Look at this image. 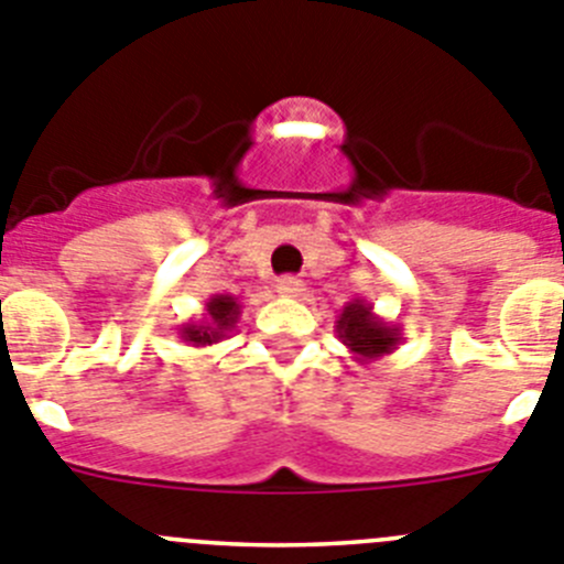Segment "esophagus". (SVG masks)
I'll return each instance as SVG.
<instances>
[{"instance_id":"34e87169","label":"esophagus","mask_w":564,"mask_h":564,"mask_svg":"<svg viewBox=\"0 0 564 564\" xmlns=\"http://www.w3.org/2000/svg\"><path fill=\"white\" fill-rule=\"evenodd\" d=\"M276 293H282V296H288V299H296L304 293V282L299 276H279Z\"/></svg>"}]
</instances>
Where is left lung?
<instances>
[{"label":"left lung","mask_w":564,"mask_h":564,"mask_svg":"<svg viewBox=\"0 0 564 564\" xmlns=\"http://www.w3.org/2000/svg\"><path fill=\"white\" fill-rule=\"evenodd\" d=\"M335 333L360 364L391 355L402 344V329L397 324L383 322L375 307L360 296L344 304L338 322H335Z\"/></svg>","instance_id":"8db88e82"}]
</instances>
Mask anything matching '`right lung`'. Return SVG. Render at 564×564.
Here are the masks:
<instances>
[{
    "label": "right lung",
    "mask_w": 564,
    "mask_h": 564,
    "mask_svg": "<svg viewBox=\"0 0 564 564\" xmlns=\"http://www.w3.org/2000/svg\"><path fill=\"white\" fill-rule=\"evenodd\" d=\"M242 304L231 293H215L206 299L204 316L198 322H187L178 327V338L189 346H212L224 340L237 327Z\"/></svg>",
    "instance_id": "right-lung-1"
}]
</instances>
